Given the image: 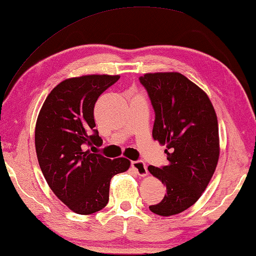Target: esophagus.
I'll list each match as a JSON object with an SVG mask.
<instances>
[{"instance_id": "obj_1", "label": "esophagus", "mask_w": 256, "mask_h": 256, "mask_svg": "<svg viewBox=\"0 0 256 256\" xmlns=\"http://www.w3.org/2000/svg\"><path fill=\"white\" fill-rule=\"evenodd\" d=\"M131 166H132V168L136 171V173H138L141 176H144L148 174L147 166H146V164L142 160H133V162H131Z\"/></svg>"}]
</instances>
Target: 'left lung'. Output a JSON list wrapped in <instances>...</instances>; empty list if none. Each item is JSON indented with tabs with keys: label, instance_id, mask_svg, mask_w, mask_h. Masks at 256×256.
Returning a JSON list of instances; mask_svg holds the SVG:
<instances>
[{
	"label": "left lung",
	"instance_id": "obj_1",
	"mask_svg": "<svg viewBox=\"0 0 256 256\" xmlns=\"http://www.w3.org/2000/svg\"><path fill=\"white\" fill-rule=\"evenodd\" d=\"M155 112L152 138L166 144L168 165L149 172L166 186L152 213L176 216L194 205L216 171L218 154L216 114L206 93L180 72L139 77Z\"/></svg>",
	"mask_w": 256,
	"mask_h": 256
}]
</instances>
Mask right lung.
<instances>
[{
	"mask_svg": "<svg viewBox=\"0 0 256 256\" xmlns=\"http://www.w3.org/2000/svg\"><path fill=\"white\" fill-rule=\"evenodd\" d=\"M118 80V75H86L64 80L48 96L36 122L35 147L43 176L77 214L102 210L112 178L130 168L126 158L112 160L86 150L102 144L93 110L99 96Z\"/></svg>",
	"mask_w": 256,
	"mask_h": 256,
	"instance_id": "1",
	"label": "right lung"
}]
</instances>
